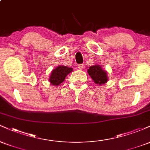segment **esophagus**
<instances>
[{
	"instance_id": "1",
	"label": "esophagus",
	"mask_w": 150,
	"mask_h": 150,
	"mask_svg": "<svg viewBox=\"0 0 150 150\" xmlns=\"http://www.w3.org/2000/svg\"><path fill=\"white\" fill-rule=\"evenodd\" d=\"M77 68H78L80 70H82V68H83V65H82V64H78V65H77Z\"/></svg>"
}]
</instances>
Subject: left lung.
Instances as JSON below:
<instances>
[{"mask_svg":"<svg viewBox=\"0 0 150 150\" xmlns=\"http://www.w3.org/2000/svg\"><path fill=\"white\" fill-rule=\"evenodd\" d=\"M87 72L96 84L102 85L107 82V73L105 70H102L100 65H92L89 67Z\"/></svg>","mask_w":150,"mask_h":150,"instance_id":"8db88e82","label":"left lung"}]
</instances>
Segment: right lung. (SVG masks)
<instances>
[{
	"mask_svg": "<svg viewBox=\"0 0 150 150\" xmlns=\"http://www.w3.org/2000/svg\"><path fill=\"white\" fill-rule=\"evenodd\" d=\"M72 70H73L72 68H68V67L64 66V65L58 66L56 69L53 70L52 72H51V76H50L49 78V82L54 86L60 85L64 81L65 77Z\"/></svg>",
	"mask_w": 150,
	"mask_h": 150,
	"instance_id": "right-lung-1",
	"label": "right lung"
}]
</instances>
